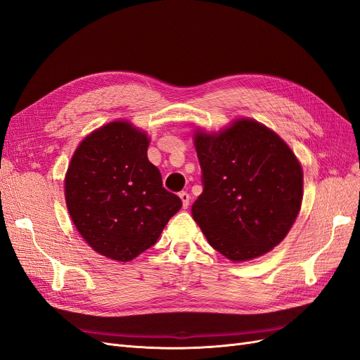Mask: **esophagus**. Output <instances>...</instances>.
<instances>
[{
	"mask_svg": "<svg viewBox=\"0 0 360 360\" xmlns=\"http://www.w3.org/2000/svg\"><path fill=\"white\" fill-rule=\"evenodd\" d=\"M179 197H180V200H181V202H183L184 209H188V207H189V201H191V195H189L186 191H181V192L179 193Z\"/></svg>",
	"mask_w": 360,
	"mask_h": 360,
	"instance_id": "34e87169",
	"label": "esophagus"
}]
</instances>
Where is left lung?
<instances>
[{
	"label": "left lung",
	"instance_id": "8db88e82",
	"mask_svg": "<svg viewBox=\"0 0 360 360\" xmlns=\"http://www.w3.org/2000/svg\"><path fill=\"white\" fill-rule=\"evenodd\" d=\"M202 193L192 216L231 261L263 255L287 236L302 204L303 172L290 147L254 120L195 135Z\"/></svg>",
	"mask_w": 360,
	"mask_h": 360
}]
</instances>
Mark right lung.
Returning <instances> with one entry per match:
<instances>
[{"instance_id": "1", "label": "right lung", "mask_w": 360, "mask_h": 360, "mask_svg": "<svg viewBox=\"0 0 360 360\" xmlns=\"http://www.w3.org/2000/svg\"><path fill=\"white\" fill-rule=\"evenodd\" d=\"M147 147V135L130 123L106 124L76 148L64 181L76 230L96 252L123 263L153 246L181 207Z\"/></svg>"}]
</instances>
